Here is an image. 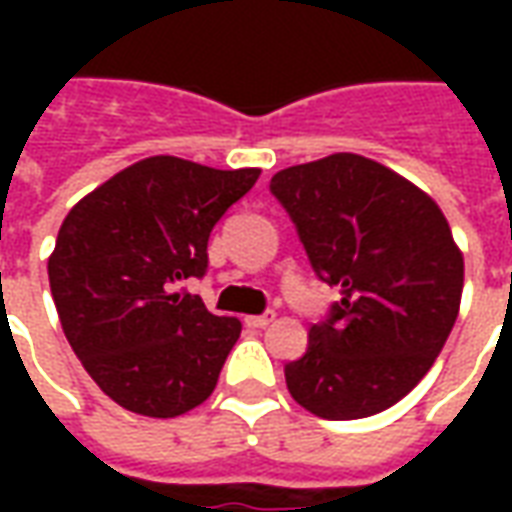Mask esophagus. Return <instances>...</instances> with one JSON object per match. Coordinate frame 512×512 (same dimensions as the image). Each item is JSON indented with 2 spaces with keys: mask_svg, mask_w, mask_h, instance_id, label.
Instances as JSON below:
<instances>
[{
  "mask_svg": "<svg viewBox=\"0 0 512 512\" xmlns=\"http://www.w3.org/2000/svg\"><path fill=\"white\" fill-rule=\"evenodd\" d=\"M274 321H277L274 312H263V315H249V318H246V326H252V329H266V326H271Z\"/></svg>",
  "mask_w": 512,
  "mask_h": 512,
  "instance_id": "obj_1",
  "label": "esophagus"
}]
</instances>
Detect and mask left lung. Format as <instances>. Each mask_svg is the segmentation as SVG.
<instances>
[{
  "mask_svg": "<svg viewBox=\"0 0 512 512\" xmlns=\"http://www.w3.org/2000/svg\"><path fill=\"white\" fill-rule=\"evenodd\" d=\"M277 197L315 274L340 288L329 321L312 323L307 354L285 365L288 392L323 419L395 406L450 337L463 252L428 191L356 153L279 169Z\"/></svg>",
  "mask_w": 512,
  "mask_h": 512,
  "instance_id": "1",
  "label": "left lung"
}]
</instances>
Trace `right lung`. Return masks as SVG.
Segmentation results:
<instances>
[{
    "label": "right lung",
    "mask_w": 512,
    "mask_h": 512,
    "mask_svg": "<svg viewBox=\"0 0 512 512\" xmlns=\"http://www.w3.org/2000/svg\"><path fill=\"white\" fill-rule=\"evenodd\" d=\"M260 169L150 156L73 205L49 285L73 354L104 395L142 417H180L216 389L238 318L213 315L178 282L202 277L208 238Z\"/></svg>",
    "instance_id": "right-lung-1"
}]
</instances>
